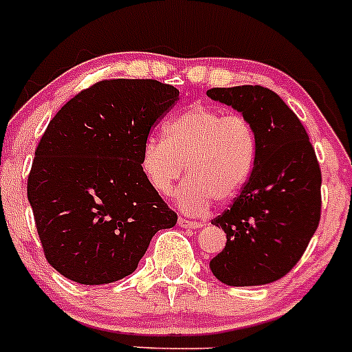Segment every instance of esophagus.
Listing matches in <instances>:
<instances>
[{
    "mask_svg": "<svg viewBox=\"0 0 352 352\" xmlns=\"http://www.w3.org/2000/svg\"><path fill=\"white\" fill-rule=\"evenodd\" d=\"M179 226L181 228H191V229H197L203 226V223L201 221H189L186 218H179Z\"/></svg>",
    "mask_w": 352,
    "mask_h": 352,
    "instance_id": "34e87169",
    "label": "esophagus"
}]
</instances>
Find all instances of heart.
Listing matches in <instances>:
<instances>
[{
  "mask_svg": "<svg viewBox=\"0 0 352 352\" xmlns=\"http://www.w3.org/2000/svg\"><path fill=\"white\" fill-rule=\"evenodd\" d=\"M258 157L254 128L239 113L192 102L164 126V140L148 138L141 149V169L160 195H171L186 171L189 177L177 192L181 208L199 214L212 201H229L250 179Z\"/></svg>",
  "mask_w": 352,
  "mask_h": 352,
  "instance_id": "obj_1",
  "label": "heart"
}]
</instances>
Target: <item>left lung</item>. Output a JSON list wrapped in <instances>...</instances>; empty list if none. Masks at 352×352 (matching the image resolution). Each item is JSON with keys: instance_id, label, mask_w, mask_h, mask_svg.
<instances>
[{"instance_id": "obj_1", "label": "left lung", "mask_w": 352, "mask_h": 352, "mask_svg": "<svg viewBox=\"0 0 352 352\" xmlns=\"http://www.w3.org/2000/svg\"><path fill=\"white\" fill-rule=\"evenodd\" d=\"M251 121L258 157L229 209L211 224L226 246L209 267L228 286H261L298 264L321 219V168L306 129L274 91L263 86L208 89Z\"/></svg>"}]
</instances>
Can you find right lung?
<instances>
[{
  "mask_svg": "<svg viewBox=\"0 0 352 352\" xmlns=\"http://www.w3.org/2000/svg\"><path fill=\"white\" fill-rule=\"evenodd\" d=\"M179 100L156 80H102L50 121L28 176L45 258L80 284H108L138 267L177 214L141 169L153 126Z\"/></svg>",
  "mask_w": 352,
  "mask_h": 352,
  "instance_id": "1",
  "label": "right lung"
}]
</instances>
